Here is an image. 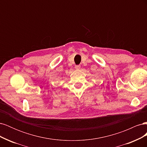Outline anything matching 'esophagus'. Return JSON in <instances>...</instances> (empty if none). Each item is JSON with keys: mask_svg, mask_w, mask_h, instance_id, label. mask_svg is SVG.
Wrapping results in <instances>:
<instances>
[{"mask_svg": "<svg viewBox=\"0 0 147 147\" xmlns=\"http://www.w3.org/2000/svg\"><path fill=\"white\" fill-rule=\"evenodd\" d=\"M75 68L76 69H80V65H76L75 66Z\"/></svg>", "mask_w": 147, "mask_h": 147, "instance_id": "34e87169", "label": "esophagus"}]
</instances>
